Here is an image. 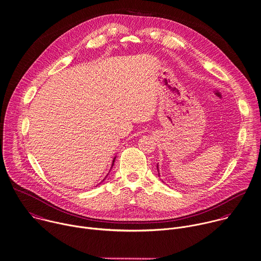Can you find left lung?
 Masks as SVG:
<instances>
[{"instance_id": "obj_1", "label": "left lung", "mask_w": 261, "mask_h": 261, "mask_svg": "<svg viewBox=\"0 0 261 261\" xmlns=\"http://www.w3.org/2000/svg\"><path fill=\"white\" fill-rule=\"evenodd\" d=\"M156 168H158V171H159V166H156ZM159 176H160V173H159Z\"/></svg>"}]
</instances>
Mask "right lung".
Segmentation results:
<instances>
[{
  "instance_id": "obj_1",
  "label": "right lung",
  "mask_w": 261,
  "mask_h": 261,
  "mask_svg": "<svg viewBox=\"0 0 261 261\" xmlns=\"http://www.w3.org/2000/svg\"><path fill=\"white\" fill-rule=\"evenodd\" d=\"M115 159H116V158H114V160H113V164H112V167L114 166V162H115Z\"/></svg>"
}]
</instances>
